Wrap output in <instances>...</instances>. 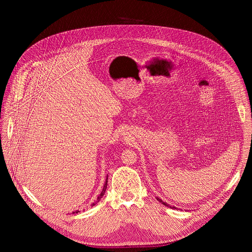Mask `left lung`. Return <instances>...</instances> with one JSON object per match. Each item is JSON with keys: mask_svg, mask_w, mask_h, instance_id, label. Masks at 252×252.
<instances>
[{"mask_svg": "<svg viewBox=\"0 0 252 252\" xmlns=\"http://www.w3.org/2000/svg\"><path fill=\"white\" fill-rule=\"evenodd\" d=\"M157 200H158V202H161V203H162V204H163V205H165V206H169V205H168V204H167V203H165V202H163V201H162V200H161V199H159V197H157Z\"/></svg>", "mask_w": 252, "mask_h": 252, "instance_id": "obj_1", "label": "left lung"}]
</instances>
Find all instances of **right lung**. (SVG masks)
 Segmentation results:
<instances>
[{"label": "right lung", "mask_w": 252, "mask_h": 252, "mask_svg": "<svg viewBox=\"0 0 252 252\" xmlns=\"http://www.w3.org/2000/svg\"><path fill=\"white\" fill-rule=\"evenodd\" d=\"M107 181H108V175H107V178H106V182H105V184H104V187H103V190H102V192L100 193V195H98L97 196V201L96 202H98V201H100L101 199H102V197H103V195L105 194V191H106V188H107ZM95 205V203H94L93 204V206H94ZM78 212H80L79 210H77V211H73L72 213H78Z\"/></svg>", "instance_id": "1"}]
</instances>
